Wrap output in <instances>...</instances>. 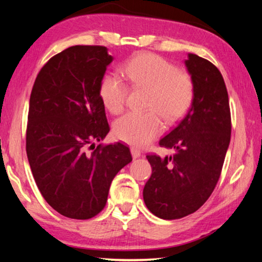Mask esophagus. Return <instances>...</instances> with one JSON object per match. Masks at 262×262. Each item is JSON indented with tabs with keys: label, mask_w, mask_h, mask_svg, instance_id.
I'll list each match as a JSON object with an SVG mask.
<instances>
[{
	"label": "esophagus",
	"mask_w": 262,
	"mask_h": 262,
	"mask_svg": "<svg viewBox=\"0 0 262 262\" xmlns=\"http://www.w3.org/2000/svg\"><path fill=\"white\" fill-rule=\"evenodd\" d=\"M130 152H132V156L133 158H139L141 156V151L137 148H130Z\"/></svg>",
	"instance_id": "34e87169"
}]
</instances>
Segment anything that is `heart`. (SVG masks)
I'll use <instances>...</instances> for the list:
<instances>
[{
  "label": "heart",
  "mask_w": 262,
  "mask_h": 262,
  "mask_svg": "<svg viewBox=\"0 0 262 262\" xmlns=\"http://www.w3.org/2000/svg\"><path fill=\"white\" fill-rule=\"evenodd\" d=\"M122 74L133 89L148 90L145 113H128L113 125L117 139L134 147H144L163 130L161 117L167 123L178 121L189 110L195 94L193 77L173 63L152 53H141L122 66ZM101 104L112 114L125 107L128 88L115 74L101 78L98 88Z\"/></svg>",
  "instance_id": "b5f03b06"
}]
</instances>
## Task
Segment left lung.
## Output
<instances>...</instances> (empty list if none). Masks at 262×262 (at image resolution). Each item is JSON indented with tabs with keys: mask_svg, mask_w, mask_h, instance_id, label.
I'll list each match as a JSON object with an SVG mask.
<instances>
[{
	"mask_svg": "<svg viewBox=\"0 0 262 262\" xmlns=\"http://www.w3.org/2000/svg\"><path fill=\"white\" fill-rule=\"evenodd\" d=\"M194 79L192 107L159 141L173 156L147 155L152 173L143 200L155 216L178 220L196 211L216 187L231 137L229 96L220 70L210 61L188 54L185 61Z\"/></svg>",
	"mask_w": 262,
	"mask_h": 262,
	"instance_id": "1",
	"label": "left lung"
}]
</instances>
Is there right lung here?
Masks as SVG:
<instances>
[{"label": "right lung", "instance_id": "1", "mask_svg": "<svg viewBox=\"0 0 262 262\" xmlns=\"http://www.w3.org/2000/svg\"><path fill=\"white\" fill-rule=\"evenodd\" d=\"M112 60L104 46L69 47L46 62L31 92V171L48 205L69 219L98 215L115 174L133 159L120 142L97 148L94 143L110 132L98 88Z\"/></svg>", "mask_w": 262, "mask_h": 262}]
</instances>
